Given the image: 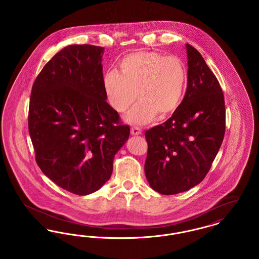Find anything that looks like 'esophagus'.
Returning <instances> with one entry per match:
<instances>
[{
  "instance_id": "esophagus-1",
  "label": "esophagus",
  "mask_w": 259,
  "mask_h": 259,
  "mask_svg": "<svg viewBox=\"0 0 259 259\" xmlns=\"http://www.w3.org/2000/svg\"><path fill=\"white\" fill-rule=\"evenodd\" d=\"M131 134L132 135H140L142 134V130L139 127H132L131 128Z\"/></svg>"
}]
</instances>
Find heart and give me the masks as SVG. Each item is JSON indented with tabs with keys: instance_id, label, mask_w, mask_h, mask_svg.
Returning a JSON list of instances; mask_svg holds the SVG:
<instances>
[{
	"instance_id": "obj_1",
	"label": "heart",
	"mask_w": 259,
	"mask_h": 259,
	"mask_svg": "<svg viewBox=\"0 0 259 259\" xmlns=\"http://www.w3.org/2000/svg\"><path fill=\"white\" fill-rule=\"evenodd\" d=\"M119 70L120 73L104 75L103 88L110 106L119 113L127 111L138 98L140 103L126 115L128 122L148 123L156 115L165 118L178 109L186 81L181 59L139 51L123 57Z\"/></svg>"
}]
</instances>
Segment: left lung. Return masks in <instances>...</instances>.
Instances as JSON below:
<instances>
[{
  "label": "left lung",
  "mask_w": 259,
  "mask_h": 259,
  "mask_svg": "<svg viewBox=\"0 0 259 259\" xmlns=\"http://www.w3.org/2000/svg\"><path fill=\"white\" fill-rule=\"evenodd\" d=\"M185 98L164 123L146 131L145 172L151 188L164 195L199 185L211 167L225 133L222 87L196 49L186 44Z\"/></svg>",
  "instance_id": "left-lung-1"
}]
</instances>
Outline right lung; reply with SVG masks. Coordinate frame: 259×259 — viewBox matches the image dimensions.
<instances>
[{
    "mask_svg": "<svg viewBox=\"0 0 259 259\" xmlns=\"http://www.w3.org/2000/svg\"><path fill=\"white\" fill-rule=\"evenodd\" d=\"M104 48L73 45L46 64L32 87L28 128L41 172L76 195L111 178L114 155L130 127L106 101Z\"/></svg>",
    "mask_w": 259,
    "mask_h": 259,
    "instance_id": "right-lung-1",
    "label": "right lung"
}]
</instances>
